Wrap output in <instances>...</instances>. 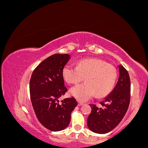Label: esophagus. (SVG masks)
Returning a JSON list of instances; mask_svg holds the SVG:
<instances>
[{
  "mask_svg": "<svg viewBox=\"0 0 148 148\" xmlns=\"http://www.w3.org/2000/svg\"><path fill=\"white\" fill-rule=\"evenodd\" d=\"M83 105V102H78V106H81Z\"/></svg>",
  "mask_w": 148,
  "mask_h": 148,
  "instance_id": "34e87169",
  "label": "esophagus"
}]
</instances>
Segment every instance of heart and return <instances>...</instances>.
<instances>
[{"label":"heart","mask_w":148,"mask_h":148,"mask_svg":"<svg viewBox=\"0 0 148 148\" xmlns=\"http://www.w3.org/2000/svg\"><path fill=\"white\" fill-rule=\"evenodd\" d=\"M65 81L77 84L86 83L70 89V94L80 101H86L95 95L97 97L107 96L112 90L117 77L115 67L98 59H85L78 62L77 66L66 65L62 70Z\"/></svg>","instance_id":"b5f03b06"}]
</instances>
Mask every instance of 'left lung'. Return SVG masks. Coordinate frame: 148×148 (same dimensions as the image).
I'll return each mask as SVG.
<instances>
[{"mask_svg":"<svg viewBox=\"0 0 148 148\" xmlns=\"http://www.w3.org/2000/svg\"><path fill=\"white\" fill-rule=\"evenodd\" d=\"M119 78L113 91L100 102L101 107L89 104L91 112L87 120L92 132L104 134L112 130L121 122L130 101V79L127 70L119 65Z\"/></svg>","mask_w":148,"mask_h":148,"instance_id":"obj_1","label":"left lung"}]
</instances>
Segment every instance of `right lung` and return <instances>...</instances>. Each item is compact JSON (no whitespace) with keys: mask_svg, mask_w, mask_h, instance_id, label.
I'll return each instance as SVG.
<instances>
[{"mask_svg":"<svg viewBox=\"0 0 148 148\" xmlns=\"http://www.w3.org/2000/svg\"><path fill=\"white\" fill-rule=\"evenodd\" d=\"M70 59L69 54L56 53L47 57L36 68L29 81L30 98L36 115L43 126L52 132L68 127L71 113L77 106L74 97L59 98L68 91L62 70Z\"/></svg>","mask_w":148,"mask_h":148,"instance_id":"right-lung-1","label":"right lung"}]
</instances>
